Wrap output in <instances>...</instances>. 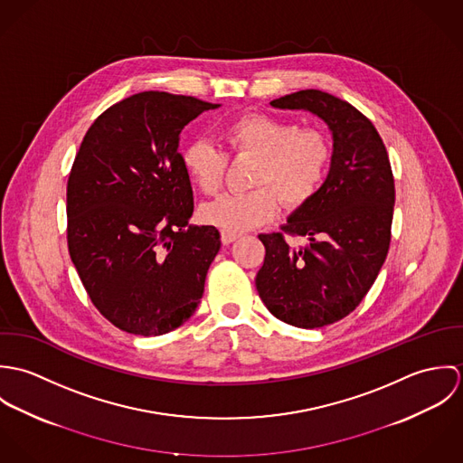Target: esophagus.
<instances>
[{
    "label": "esophagus",
    "instance_id": "1",
    "mask_svg": "<svg viewBox=\"0 0 463 463\" xmlns=\"http://www.w3.org/2000/svg\"><path fill=\"white\" fill-rule=\"evenodd\" d=\"M241 235L239 233H232V232H221V241H222V244H232L233 241H237Z\"/></svg>",
    "mask_w": 463,
    "mask_h": 463
}]
</instances>
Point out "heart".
I'll use <instances>...</instances> for the list:
<instances>
[{"label": "heart", "mask_w": 463, "mask_h": 463, "mask_svg": "<svg viewBox=\"0 0 463 463\" xmlns=\"http://www.w3.org/2000/svg\"><path fill=\"white\" fill-rule=\"evenodd\" d=\"M222 140L235 156H253L250 193H230L201 208L204 222L239 233L269 222L279 208L296 210L314 198L328 173L331 146L317 128L267 114H246L222 128ZM182 165L203 194H217L224 184L228 155L206 138L189 142Z\"/></svg>", "instance_id": "heart-1"}]
</instances>
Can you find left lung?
Segmentation results:
<instances>
[{
    "mask_svg": "<svg viewBox=\"0 0 463 463\" xmlns=\"http://www.w3.org/2000/svg\"><path fill=\"white\" fill-rule=\"evenodd\" d=\"M276 109L308 110L333 133L328 178L265 246L257 290L267 310L298 328H323L349 316L373 287L391 246L394 176L374 125L351 103L317 89L270 101ZM307 236L292 249L284 235Z\"/></svg>",
    "mask_w": 463,
    "mask_h": 463,
    "instance_id": "8db88e82",
    "label": "left lung"
}]
</instances>
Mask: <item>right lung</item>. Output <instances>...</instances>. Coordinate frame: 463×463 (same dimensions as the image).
Instances as JSON below:
<instances>
[{
    "label": "right lung",
    "mask_w": 463,
    "mask_h": 463,
    "mask_svg": "<svg viewBox=\"0 0 463 463\" xmlns=\"http://www.w3.org/2000/svg\"><path fill=\"white\" fill-rule=\"evenodd\" d=\"M219 105L146 90L107 109L87 130L67 180V248L99 314L156 336L198 308L221 239L189 224L191 180L178 140Z\"/></svg>",
    "instance_id": "right-lung-1"
}]
</instances>
